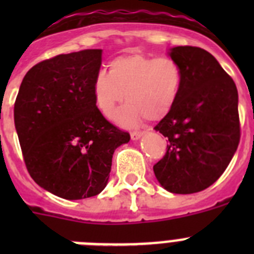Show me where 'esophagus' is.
Listing matches in <instances>:
<instances>
[{
  "label": "esophagus",
  "mask_w": 254,
  "mask_h": 254,
  "mask_svg": "<svg viewBox=\"0 0 254 254\" xmlns=\"http://www.w3.org/2000/svg\"><path fill=\"white\" fill-rule=\"evenodd\" d=\"M142 136H143V132H141V131H134V132H132V133H131V138L133 141L140 140Z\"/></svg>",
  "instance_id": "34e87169"
}]
</instances>
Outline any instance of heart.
<instances>
[{"instance_id": "1", "label": "heart", "mask_w": 254, "mask_h": 254, "mask_svg": "<svg viewBox=\"0 0 254 254\" xmlns=\"http://www.w3.org/2000/svg\"><path fill=\"white\" fill-rule=\"evenodd\" d=\"M183 85L182 68L168 57L155 58L142 53L121 56L109 64V75L99 72L93 82L95 104L109 117L116 107L128 100L114 114L118 125L129 126L164 118L176 105Z\"/></svg>"}]
</instances>
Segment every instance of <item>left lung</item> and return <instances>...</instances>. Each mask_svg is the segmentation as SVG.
Returning <instances> with one entry per match:
<instances>
[{
  "instance_id": "8db88e82",
  "label": "left lung",
  "mask_w": 254,
  "mask_h": 254,
  "mask_svg": "<svg viewBox=\"0 0 254 254\" xmlns=\"http://www.w3.org/2000/svg\"><path fill=\"white\" fill-rule=\"evenodd\" d=\"M168 55L181 66L183 85L176 105L155 126L169 142L154 173L172 193H196L220 178L237 151L238 90L205 49L174 47Z\"/></svg>"
}]
</instances>
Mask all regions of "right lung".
<instances>
[{"instance_id": "obj_1", "label": "right lung", "mask_w": 254, "mask_h": 254, "mask_svg": "<svg viewBox=\"0 0 254 254\" xmlns=\"http://www.w3.org/2000/svg\"><path fill=\"white\" fill-rule=\"evenodd\" d=\"M100 66L102 49L60 55L31 67L20 85L13 120L26 169L61 198L99 194L114 150L129 141L96 108L93 82Z\"/></svg>"}]
</instances>
